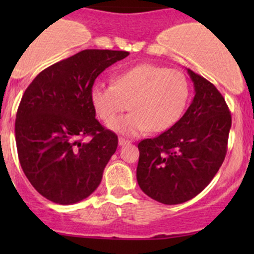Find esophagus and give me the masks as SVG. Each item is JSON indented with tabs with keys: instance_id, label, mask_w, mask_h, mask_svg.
Segmentation results:
<instances>
[{
	"instance_id": "1",
	"label": "esophagus",
	"mask_w": 254,
	"mask_h": 254,
	"mask_svg": "<svg viewBox=\"0 0 254 254\" xmlns=\"http://www.w3.org/2000/svg\"><path fill=\"white\" fill-rule=\"evenodd\" d=\"M127 143H130L129 140L124 139V137H119V145L120 146H124V145H127Z\"/></svg>"
}]
</instances>
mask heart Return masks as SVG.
<instances>
[{
  "label": "heart",
  "mask_w": 254,
  "mask_h": 254,
  "mask_svg": "<svg viewBox=\"0 0 254 254\" xmlns=\"http://www.w3.org/2000/svg\"><path fill=\"white\" fill-rule=\"evenodd\" d=\"M190 96L183 72L151 64H141L117 73L113 84L97 82L91 88V103L97 115L110 124L123 111L127 117L109 125L127 136L162 132L181 119Z\"/></svg>",
  "instance_id": "1"
}]
</instances>
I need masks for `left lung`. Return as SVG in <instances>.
Segmentation results:
<instances>
[{
    "mask_svg": "<svg viewBox=\"0 0 254 254\" xmlns=\"http://www.w3.org/2000/svg\"><path fill=\"white\" fill-rule=\"evenodd\" d=\"M193 102L183 117L153 139L139 142L136 178L153 200L175 205L190 200L211 182L227 151L231 114L222 94L188 68Z\"/></svg>",
    "mask_w": 254,
    "mask_h": 254,
    "instance_id": "obj_1",
    "label": "left lung"
}]
</instances>
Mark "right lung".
I'll use <instances>...</instances> for the list:
<instances>
[{"label":"right lung","mask_w":254,"mask_h":254,"mask_svg":"<svg viewBox=\"0 0 254 254\" xmlns=\"http://www.w3.org/2000/svg\"><path fill=\"white\" fill-rule=\"evenodd\" d=\"M127 55L79 51L43 70L25 89L16 115L18 158L30 184L50 201L78 203L101 183L118 136L96 119L89 94L96 78Z\"/></svg>","instance_id":"obj_1"}]
</instances>
